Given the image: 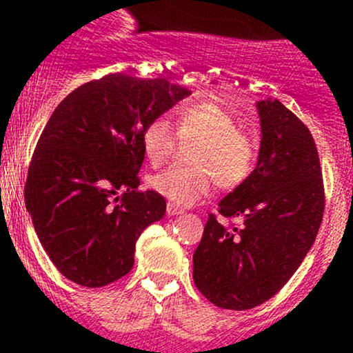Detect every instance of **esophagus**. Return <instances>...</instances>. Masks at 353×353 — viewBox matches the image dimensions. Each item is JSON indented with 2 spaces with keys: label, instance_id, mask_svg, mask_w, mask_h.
Wrapping results in <instances>:
<instances>
[{
  "label": "esophagus",
  "instance_id": "obj_1",
  "mask_svg": "<svg viewBox=\"0 0 353 353\" xmlns=\"http://www.w3.org/2000/svg\"><path fill=\"white\" fill-rule=\"evenodd\" d=\"M184 212V209L179 208L177 204H172V202H168V214L169 216H177V214Z\"/></svg>",
  "mask_w": 353,
  "mask_h": 353
}]
</instances>
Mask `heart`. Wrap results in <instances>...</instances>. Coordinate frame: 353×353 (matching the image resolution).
I'll return each instance as SVG.
<instances>
[{
  "instance_id": "1",
  "label": "heart",
  "mask_w": 353,
  "mask_h": 353,
  "mask_svg": "<svg viewBox=\"0 0 353 353\" xmlns=\"http://www.w3.org/2000/svg\"><path fill=\"white\" fill-rule=\"evenodd\" d=\"M176 131L181 141H197L189 156L192 165H171L149 179V185L172 204L190 205L208 196L216 182L222 189H236L252 176L257 145L221 104H185L176 114ZM177 137L165 117H154L141 132L144 157L152 165L164 164Z\"/></svg>"
}]
</instances>
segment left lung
Instances as JSON below:
<instances>
[{
	"mask_svg": "<svg viewBox=\"0 0 353 353\" xmlns=\"http://www.w3.org/2000/svg\"><path fill=\"white\" fill-rule=\"evenodd\" d=\"M257 109V165L219 202V216L230 224L209 214L192 257L194 283L221 309H254L274 297L310 250L325 208L309 128L277 99L261 101Z\"/></svg>",
	"mask_w": 353,
	"mask_h": 353,
	"instance_id": "8db88e82",
	"label": "left lung"
}]
</instances>
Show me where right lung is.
<instances>
[{
  "label": "right lung",
  "mask_w": 353,
  "mask_h": 353,
  "mask_svg": "<svg viewBox=\"0 0 353 353\" xmlns=\"http://www.w3.org/2000/svg\"><path fill=\"white\" fill-rule=\"evenodd\" d=\"M168 79L112 72L89 81L54 109L31 157L26 209L56 269L83 287H104L134 265L143 230L165 199L137 190L141 132L189 96Z\"/></svg>",
  "instance_id": "obj_1"
}]
</instances>
